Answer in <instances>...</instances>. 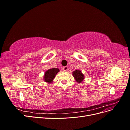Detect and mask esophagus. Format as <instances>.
Here are the masks:
<instances>
[{
	"label": "esophagus",
	"instance_id": "esophagus-1",
	"mask_svg": "<svg viewBox=\"0 0 130 130\" xmlns=\"http://www.w3.org/2000/svg\"><path fill=\"white\" fill-rule=\"evenodd\" d=\"M62 69H63V70H64V71H67L68 69V67L67 66H65L62 68Z\"/></svg>",
	"mask_w": 130,
	"mask_h": 130
}]
</instances>
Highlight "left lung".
Instances as JSON below:
<instances>
[{"mask_svg": "<svg viewBox=\"0 0 130 130\" xmlns=\"http://www.w3.org/2000/svg\"><path fill=\"white\" fill-rule=\"evenodd\" d=\"M73 75L75 78V79L76 81L77 82H78V83H80V82L82 81V80H83L84 78V75L82 74L81 72L78 70H76L75 71L73 72Z\"/></svg>", "mask_w": 130, "mask_h": 130, "instance_id": "8db88e82", "label": "left lung"}]
</instances>
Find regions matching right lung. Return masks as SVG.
<instances>
[{"mask_svg": "<svg viewBox=\"0 0 130 130\" xmlns=\"http://www.w3.org/2000/svg\"><path fill=\"white\" fill-rule=\"evenodd\" d=\"M60 71L58 68H54L52 69H50L47 70V71L45 73L44 75V81L48 83H51L54 80L55 78V76L56 75V74Z\"/></svg>", "mask_w": 130, "mask_h": 130, "instance_id": "add662e5", "label": "right lung"}]
</instances>
